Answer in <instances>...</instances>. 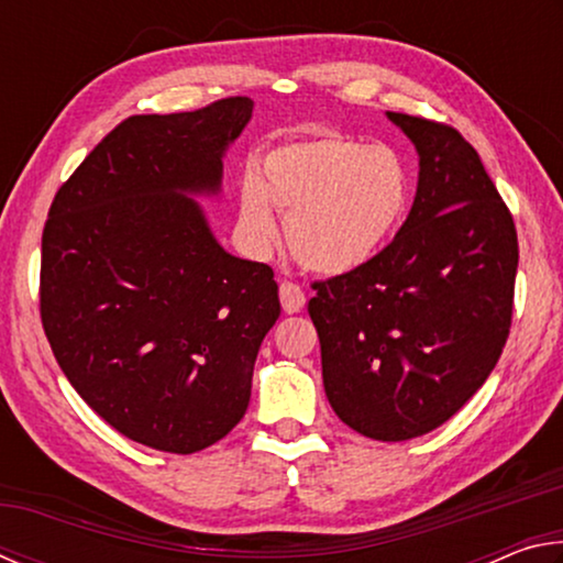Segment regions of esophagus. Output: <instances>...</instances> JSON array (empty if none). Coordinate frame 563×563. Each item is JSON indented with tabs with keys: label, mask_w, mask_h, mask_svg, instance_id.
<instances>
[{
	"label": "esophagus",
	"mask_w": 563,
	"mask_h": 563,
	"mask_svg": "<svg viewBox=\"0 0 563 563\" xmlns=\"http://www.w3.org/2000/svg\"><path fill=\"white\" fill-rule=\"evenodd\" d=\"M280 302L285 312H300L305 308V292L298 283L283 280L280 283Z\"/></svg>",
	"instance_id": "esophagus-1"
}]
</instances>
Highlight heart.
<instances>
[{
	"mask_svg": "<svg viewBox=\"0 0 563 563\" xmlns=\"http://www.w3.org/2000/svg\"><path fill=\"white\" fill-rule=\"evenodd\" d=\"M412 174L397 148L325 131L273 148L261 178L241 188V225L255 247L275 245V211L288 216L285 238L312 273L347 275L375 261L402 225Z\"/></svg>",
	"mask_w": 563,
	"mask_h": 563,
	"instance_id": "1",
	"label": "heart"
}]
</instances>
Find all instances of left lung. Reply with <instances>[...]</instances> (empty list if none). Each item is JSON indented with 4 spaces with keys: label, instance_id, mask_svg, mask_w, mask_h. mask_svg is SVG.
Masks as SVG:
<instances>
[{
    "label": "left lung",
    "instance_id": "obj_1",
    "mask_svg": "<svg viewBox=\"0 0 563 563\" xmlns=\"http://www.w3.org/2000/svg\"><path fill=\"white\" fill-rule=\"evenodd\" d=\"M387 117L419 154L412 211L375 261L312 283L308 312L335 415L369 440L405 442L460 412L497 365L519 243L507 203L460 131Z\"/></svg>",
    "mask_w": 563,
    "mask_h": 563
}]
</instances>
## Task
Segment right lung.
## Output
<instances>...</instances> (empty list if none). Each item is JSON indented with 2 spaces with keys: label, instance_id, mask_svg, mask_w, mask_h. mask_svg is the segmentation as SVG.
<instances>
[{
  "label": "right lung",
  "instance_id": "add662e5",
  "mask_svg": "<svg viewBox=\"0 0 563 563\" xmlns=\"http://www.w3.org/2000/svg\"><path fill=\"white\" fill-rule=\"evenodd\" d=\"M247 97L129 117L56 190L42 233L40 312L66 379L129 440L194 454L251 402L280 316L265 263L225 253L188 194L221 188Z\"/></svg>",
  "mask_w": 563,
  "mask_h": 563
}]
</instances>
